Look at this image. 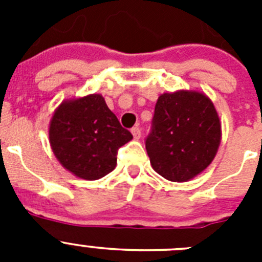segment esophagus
Masks as SVG:
<instances>
[{"label":"esophagus","instance_id":"esophagus-1","mask_svg":"<svg viewBox=\"0 0 262 262\" xmlns=\"http://www.w3.org/2000/svg\"><path fill=\"white\" fill-rule=\"evenodd\" d=\"M131 133H133L134 139H136V140H138V139H140V136H142V131H140V128H139L138 126L133 127V129H131Z\"/></svg>","mask_w":262,"mask_h":262}]
</instances>
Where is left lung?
<instances>
[{"label": "left lung", "instance_id": "obj_1", "mask_svg": "<svg viewBox=\"0 0 262 262\" xmlns=\"http://www.w3.org/2000/svg\"><path fill=\"white\" fill-rule=\"evenodd\" d=\"M221 135V122L211 101L200 92L181 90L159 97L145 149L160 176L185 182L211 164Z\"/></svg>", "mask_w": 262, "mask_h": 262}]
</instances>
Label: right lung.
Wrapping results in <instances>:
<instances>
[{
    "instance_id": "right-lung-1",
    "label": "right lung",
    "mask_w": 262,
    "mask_h": 262,
    "mask_svg": "<svg viewBox=\"0 0 262 262\" xmlns=\"http://www.w3.org/2000/svg\"><path fill=\"white\" fill-rule=\"evenodd\" d=\"M131 139L99 94L64 101L51 119L50 143L56 159L89 181L115 168L118 149Z\"/></svg>"
}]
</instances>
